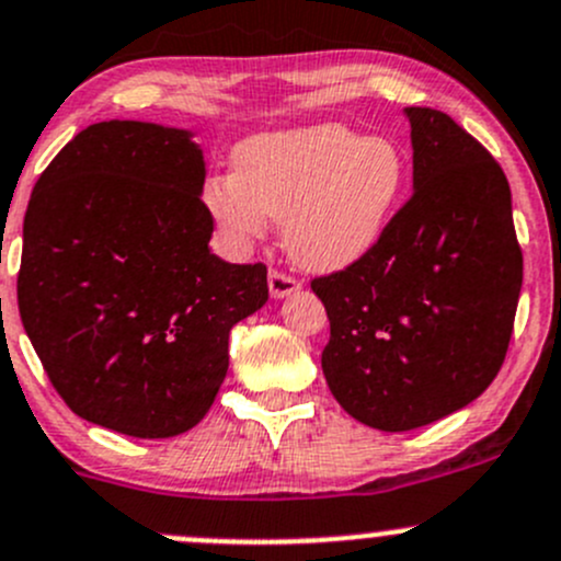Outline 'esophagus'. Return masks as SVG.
Masks as SVG:
<instances>
[{
  "mask_svg": "<svg viewBox=\"0 0 561 561\" xmlns=\"http://www.w3.org/2000/svg\"><path fill=\"white\" fill-rule=\"evenodd\" d=\"M298 287H300V282L293 279V276L282 274V271H271V274H268L271 298H287V296H293Z\"/></svg>",
  "mask_w": 561,
  "mask_h": 561,
  "instance_id": "esophagus-1",
  "label": "esophagus"
}]
</instances>
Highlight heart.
<instances>
[{"label": "heart", "instance_id": "b5f03b06", "mask_svg": "<svg viewBox=\"0 0 561 561\" xmlns=\"http://www.w3.org/2000/svg\"><path fill=\"white\" fill-rule=\"evenodd\" d=\"M405 185L394 141L339 123L257 134L233 152V174L206 180L209 215L236 239L282 220L287 255L309 271H341L368 255Z\"/></svg>", "mask_w": 561, "mask_h": 561}]
</instances>
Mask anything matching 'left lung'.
Instances as JSON below:
<instances>
[{"mask_svg": "<svg viewBox=\"0 0 561 561\" xmlns=\"http://www.w3.org/2000/svg\"><path fill=\"white\" fill-rule=\"evenodd\" d=\"M403 115L414 193L368 255L311 282L330 320V392L385 433L444 420L492 385L524 268L500 163L444 112Z\"/></svg>", "mask_w": 561, "mask_h": 561, "instance_id": "obj_1", "label": "left lung"}]
</instances>
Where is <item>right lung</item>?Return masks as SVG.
<instances>
[{
  "instance_id": "obj_1",
  "label": "right lung",
  "mask_w": 561,
  "mask_h": 561,
  "mask_svg": "<svg viewBox=\"0 0 561 561\" xmlns=\"http://www.w3.org/2000/svg\"><path fill=\"white\" fill-rule=\"evenodd\" d=\"M187 128L93 123L34 185L18 309L64 403L131 438L211 409L228 333L268 300L265 265L211 255L206 163Z\"/></svg>"
}]
</instances>
